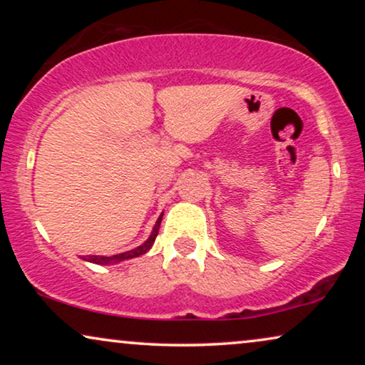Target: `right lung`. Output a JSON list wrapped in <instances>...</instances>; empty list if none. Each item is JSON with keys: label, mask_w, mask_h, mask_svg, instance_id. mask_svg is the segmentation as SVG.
<instances>
[{"label": "right lung", "mask_w": 365, "mask_h": 365, "mask_svg": "<svg viewBox=\"0 0 365 365\" xmlns=\"http://www.w3.org/2000/svg\"><path fill=\"white\" fill-rule=\"evenodd\" d=\"M159 222H156V226H154V231L151 234V237L148 239L146 242L143 244V246H139L136 249H133V251H128V252H123V254H118V256H113V257H89V261L96 262V264H111V262H116V261H124V259H129V257H136V256H141V254L148 252L151 246L154 244V239L158 236V231H159Z\"/></svg>", "instance_id": "obj_1"}]
</instances>
